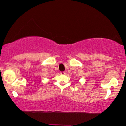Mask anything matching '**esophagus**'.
I'll list each match as a JSON object with an SVG mask.
<instances>
[{"label": "esophagus", "instance_id": "1", "mask_svg": "<svg viewBox=\"0 0 126 126\" xmlns=\"http://www.w3.org/2000/svg\"><path fill=\"white\" fill-rule=\"evenodd\" d=\"M60 73H61V75H65V72H61Z\"/></svg>", "mask_w": 126, "mask_h": 126}]
</instances>
